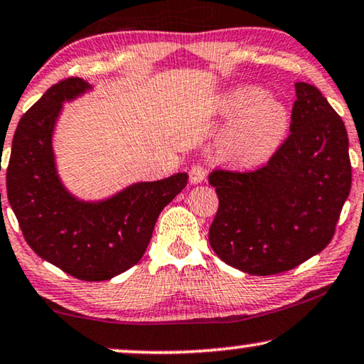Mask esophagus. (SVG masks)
I'll use <instances>...</instances> for the list:
<instances>
[{
  "label": "esophagus",
  "mask_w": 364,
  "mask_h": 364,
  "mask_svg": "<svg viewBox=\"0 0 364 364\" xmlns=\"http://www.w3.org/2000/svg\"><path fill=\"white\" fill-rule=\"evenodd\" d=\"M188 181L191 183H202L204 181H207V171L204 167H200V165H193L191 168V172H188Z\"/></svg>",
  "instance_id": "34e87169"
}]
</instances>
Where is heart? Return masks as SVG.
<instances>
[{"label":"heart","mask_w":364,"mask_h":364,"mask_svg":"<svg viewBox=\"0 0 364 364\" xmlns=\"http://www.w3.org/2000/svg\"><path fill=\"white\" fill-rule=\"evenodd\" d=\"M220 115L237 119L225 130L220 152L237 167H256L271 157L289 127L282 103L256 85H240L224 93Z\"/></svg>","instance_id":"heart-1"}]
</instances>
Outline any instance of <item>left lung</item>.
Instances as JSON below:
<instances>
[{"label":"left lung","mask_w":364,"mask_h":364,"mask_svg":"<svg viewBox=\"0 0 364 364\" xmlns=\"http://www.w3.org/2000/svg\"><path fill=\"white\" fill-rule=\"evenodd\" d=\"M291 135L256 172L215 171L219 210L209 242L225 264L279 274L331 242L351 191L348 132L313 85L297 82Z\"/></svg>","instance_id":"1"}]
</instances>
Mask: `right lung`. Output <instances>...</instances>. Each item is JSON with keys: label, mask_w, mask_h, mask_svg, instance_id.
<instances>
[{"label": "right lung", "mask_w": 364, "mask_h": 364, "mask_svg": "<svg viewBox=\"0 0 364 364\" xmlns=\"http://www.w3.org/2000/svg\"><path fill=\"white\" fill-rule=\"evenodd\" d=\"M93 92L83 78L46 90L21 117L6 171L8 200L38 256L82 281H107L135 266L160 212L187 186L186 172L135 182L103 199L85 200L61 181L53 135L65 103Z\"/></svg>", "instance_id": "add662e5"}]
</instances>
